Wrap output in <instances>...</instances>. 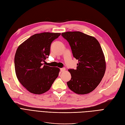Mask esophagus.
Wrapping results in <instances>:
<instances>
[{"mask_svg":"<svg viewBox=\"0 0 125 125\" xmlns=\"http://www.w3.org/2000/svg\"><path fill=\"white\" fill-rule=\"evenodd\" d=\"M60 70L61 72H63L64 71H65L66 69H65V68H60Z\"/></svg>","mask_w":125,"mask_h":125,"instance_id":"esophagus-1","label":"esophagus"}]
</instances>
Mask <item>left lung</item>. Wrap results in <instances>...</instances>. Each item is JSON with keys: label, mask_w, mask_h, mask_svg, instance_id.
I'll return each instance as SVG.
<instances>
[{"label": "left lung", "mask_w": 125, "mask_h": 125, "mask_svg": "<svg viewBox=\"0 0 125 125\" xmlns=\"http://www.w3.org/2000/svg\"><path fill=\"white\" fill-rule=\"evenodd\" d=\"M70 45L74 57L78 60L76 69L68 70L69 88L78 94L91 92L101 81L106 70L105 57L98 41L79 31L62 33Z\"/></svg>", "instance_id": "obj_1"}]
</instances>
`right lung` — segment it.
Segmentation results:
<instances>
[{
  "label": "right lung",
  "mask_w": 125,
  "mask_h": 125,
  "mask_svg": "<svg viewBox=\"0 0 125 125\" xmlns=\"http://www.w3.org/2000/svg\"><path fill=\"white\" fill-rule=\"evenodd\" d=\"M60 35L59 33L35 34L18 47L15 71L18 80L30 92L41 94L47 92L58 76V68L43 65V62L50 55L52 42Z\"/></svg>",
  "instance_id": "obj_1"
}]
</instances>
